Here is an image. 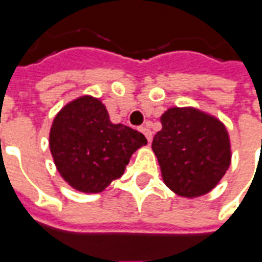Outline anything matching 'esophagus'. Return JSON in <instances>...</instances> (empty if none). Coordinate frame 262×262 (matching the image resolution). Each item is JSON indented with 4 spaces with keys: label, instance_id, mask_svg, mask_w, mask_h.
I'll list each match as a JSON object with an SVG mask.
<instances>
[{
    "label": "esophagus",
    "instance_id": "34e87169",
    "mask_svg": "<svg viewBox=\"0 0 262 262\" xmlns=\"http://www.w3.org/2000/svg\"><path fill=\"white\" fill-rule=\"evenodd\" d=\"M140 132H142L143 135L146 136V139H147L148 143L151 142V139H153V133H151V130L148 129L147 126H143V127H140Z\"/></svg>",
    "mask_w": 262,
    "mask_h": 262
}]
</instances>
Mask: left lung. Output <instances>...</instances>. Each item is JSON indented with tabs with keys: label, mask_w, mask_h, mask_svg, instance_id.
<instances>
[{
	"label": "left lung",
	"mask_w": 262,
	"mask_h": 262,
	"mask_svg": "<svg viewBox=\"0 0 262 262\" xmlns=\"http://www.w3.org/2000/svg\"><path fill=\"white\" fill-rule=\"evenodd\" d=\"M151 143L165 185L180 196L210 192L230 165L225 125L195 108H170Z\"/></svg>",
	"instance_id": "8db88e82"
}]
</instances>
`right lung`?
<instances>
[{
	"mask_svg": "<svg viewBox=\"0 0 262 262\" xmlns=\"http://www.w3.org/2000/svg\"><path fill=\"white\" fill-rule=\"evenodd\" d=\"M49 139L60 176L86 193L102 192L122 177L132 154L147 144L140 132L112 123L105 105L90 95L71 101L56 115Z\"/></svg>",
	"mask_w": 262,
	"mask_h": 262,
	"instance_id": "add662e5",
	"label": "right lung"
}]
</instances>
